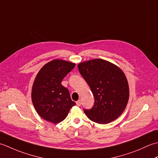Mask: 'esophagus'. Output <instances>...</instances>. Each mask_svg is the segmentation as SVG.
I'll return each mask as SVG.
<instances>
[{"instance_id":"1","label":"esophagus","mask_w":158,"mask_h":158,"mask_svg":"<svg viewBox=\"0 0 158 158\" xmlns=\"http://www.w3.org/2000/svg\"><path fill=\"white\" fill-rule=\"evenodd\" d=\"M76 104H77V105L78 106H81V100H78V101H77V102H76Z\"/></svg>"}]
</instances>
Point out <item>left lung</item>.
Here are the masks:
<instances>
[{"label":"left lung","mask_w":158,"mask_h":158,"mask_svg":"<svg viewBox=\"0 0 158 158\" xmlns=\"http://www.w3.org/2000/svg\"><path fill=\"white\" fill-rule=\"evenodd\" d=\"M80 73L94 97V105L84 110L94 122L106 124L122 115L129 100L128 82L119 67L102 59H93L78 64Z\"/></svg>","instance_id":"obj_1"}]
</instances>
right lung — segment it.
<instances>
[{"label": "right lung", "instance_id": "add662e5", "mask_svg": "<svg viewBox=\"0 0 158 158\" xmlns=\"http://www.w3.org/2000/svg\"><path fill=\"white\" fill-rule=\"evenodd\" d=\"M75 64L64 60H53L43 66L33 83L31 98L36 113L53 123L62 122L76 104L70 98L62 79L74 69Z\"/></svg>", "mask_w": 158, "mask_h": 158}]
</instances>
